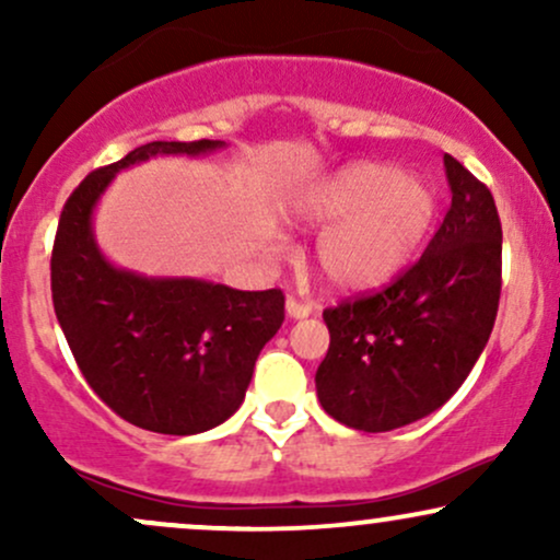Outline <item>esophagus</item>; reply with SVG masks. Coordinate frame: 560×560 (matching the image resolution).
Returning a JSON list of instances; mask_svg holds the SVG:
<instances>
[{"instance_id":"esophagus-1","label":"esophagus","mask_w":560,"mask_h":560,"mask_svg":"<svg viewBox=\"0 0 560 560\" xmlns=\"http://www.w3.org/2000/svg\"><path fill=\"white\" fill-rule=\"evenodd\" d=\"M313 311H316V307H313V302H302V300H294V298L287 300V316L289 318H294V320L307 318Z\"/></svg>"}]
</instances>
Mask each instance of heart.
<instances>
[{
    "label": "heart",
    "mask_w": 560,
    "mask_h": 560,
    "mask_svg": "<svg viewBox=\"0 0 560 560\" xmlns=\"http://www.w3.org/2000/svg\"><path fill=\"white\" fill-rule=\"evenodd\" d=\"M436 213L434 184L389 163L345 165L289 205V221L324 229L313 258L320 279L342 292L382 287L402 273L432 234Z\"/></svg>",
    "instance_id": "obj_1"
}]
</instances>
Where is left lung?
<instances>
[{"mask_svg": "<svg viewBox=\"0 0 560 560\" xmlns=\"http://www.w3.org/2000/svg\"><path fill=\"white\" fill-rule=\"evenodd\" d=\"M450 210L427 253L395 284L324 311L329 352L316 392L331 419L392 432L442 408L490 339L500 302L494 199L445 155Z\"/></svg>", "mask_w": 560, "mask_h": 560, "instance_id": "1", "label": "left lung"}]
</instances>
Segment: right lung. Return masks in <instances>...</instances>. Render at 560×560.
<instances>
[{
	"mask_svg": "<svg viewBox=\"0 0 560 560\" xmlns=\"http://www.w3.org/2000/svg\"><path fill=\"white\" fill-rule=\"evenodd\" d=\"M223 147L213 139L141 144L89 173L57 226L52 302L70 352L120 419L158 434L208 432L240 410L260 350L284 324V294L118 268L96 244L94 210L120 171Z\"/></svg>",
	"mask_w": 560,
	"mask_h": 560,
	"instance_id": "right-lung-1",
	"label": "right lung"
}]
</instances>
